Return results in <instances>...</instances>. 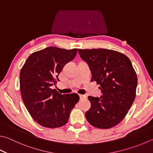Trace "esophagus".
Segmentation results:
<instances>
[{"label":"esophagus","mask_w":153,"mask_h":153,"mask_svg":"<svg viewBox=\"0 0 153 153\" xmlns=\"http://www.w3.org/2000/svg\"><path fill=\"white\" fill-rule=\"evenodd\" d=\"M79 97H80V100H83V99H86V95H83V94H79Z\"/></svg>","instance_id":"esophagus-1"}]
</instances>
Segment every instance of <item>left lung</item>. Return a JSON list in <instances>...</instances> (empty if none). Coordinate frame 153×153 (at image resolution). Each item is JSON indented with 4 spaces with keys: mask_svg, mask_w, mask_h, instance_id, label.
<instances>
[{
    "mask_svg": "<svg viewBox=\"0 0 153 153\" xmlns=\"http://www.w3.org/2000/svg\"><path fill=\"white\" fill-rule=\"evenodd\" d=\"M88 63L91 81L100 85L102 95L89 96L91 106L85 117L92 126L110 128L125 117L136 97L137 76L127 56L119 52L105 49H79Z\"/></svg>",
    "mask_w": 153,
    "mask_h": 153,
    "instance_id": "8db88e82",
    "label": "left lung"
}]
</instances>
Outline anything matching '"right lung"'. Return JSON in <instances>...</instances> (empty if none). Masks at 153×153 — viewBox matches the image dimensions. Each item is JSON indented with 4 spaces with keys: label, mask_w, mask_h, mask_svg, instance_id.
<instances>
[{
    "label": "right lung",
    "mask_w": 153,
    "mask_h": 153,
    "mask_svg": "<svg viewBox=\"0 0 153 153\" xmlns=\"http://www.w3.org/2000/svg\"><path fill=\"white\" fill-rule=\"evenodd\" d=\"M76 53L77 48L49 47L31 54L21 68L20 89L23 102L40 125L47 128L65 125L79 100L76 93L61 94L51 88L56 84L64 66Z\"/></svg>",
    "instance_id": "1"
}]
</instances>
